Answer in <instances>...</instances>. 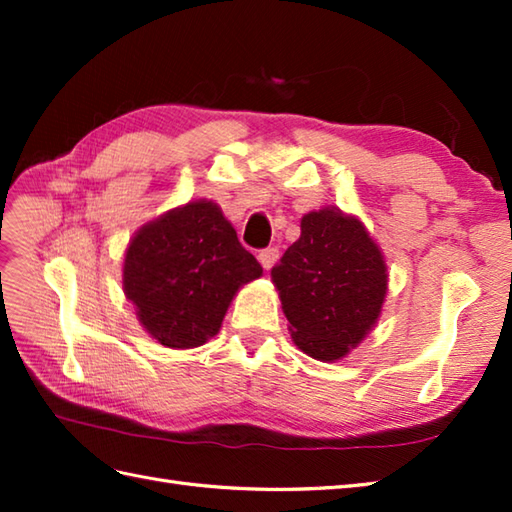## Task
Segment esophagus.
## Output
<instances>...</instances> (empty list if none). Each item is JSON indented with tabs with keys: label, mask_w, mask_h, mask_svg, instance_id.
<instances>
[{
	"label": "esophagus",
	"mask_w": 512,
	"mask_h": 512,
	"mask_svg": "<svg viewBox=\"0 0 512 512\" xmlns=\"http://www.w3.org/2000/svg\"><path fill=\"white\" fill-rule=\"evenodd\" d=\"M259 264H262L266 270H270L275 266V262L279 259V248H264V250H259Z\"/></svg>",
	"instance_id": "esophagus-1"
}]
</instances>
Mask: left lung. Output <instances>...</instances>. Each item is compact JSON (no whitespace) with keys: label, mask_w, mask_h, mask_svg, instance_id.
I'll list each match as a JSON object with an SVG mask.
<instances>
[{"label":"left lung","mask_w":512,"mask_h":512,"mask_svg":"<svg viewBox=\"0 0 512 512\" xmlns=\"http://www.w3.org/2000/svg\"><path fill=\"white\" fill-rule=\"evenodd\" d=\"M292 341L317 361H339L374 328L387 266L363 222L336 206L301 217V237L270 270Z\"/></svg>","instance_id":"obj_1"}]
</instances>
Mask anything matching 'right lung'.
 <instances>
[{
  "instance_id": "right-lung-1",
  "label": "right lung",
  "mask_w": 512,
  "mask_h": 512,
  "mask_svg": "<svg viewBox=\"0 0 512 512\" xmlns=\"http://www.w3.org/2000/svg\"><path fill=\"white\" fill-rule=\"evenodd\" d=\"M262 277L220 206L195 200L140 226L125 250L123 290L160 345L189 350L220 332L237 290Z\"/></svg>"
}]
</instances>
